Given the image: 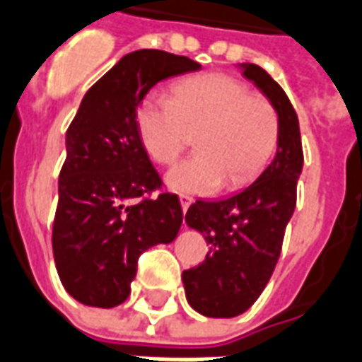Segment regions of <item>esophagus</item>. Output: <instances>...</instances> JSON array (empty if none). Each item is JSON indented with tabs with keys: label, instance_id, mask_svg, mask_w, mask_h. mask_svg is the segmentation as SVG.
<instances>
[{
	"label": "esophagus",
	"instance_id": "obj_1",
	"mask_svg": "<svg viewBox=\"0 0 362 362\" xmlns=\"http://www.w3.org/2000/svg\"><path fill=\"white\" fill-rule=\"evenodd\" d=\"M192 203H194V197H189V195H184V194L180 195V205H182V211H184V213L188 211V207L192 205Z\"/></svg>",
	"mask_w": 362,
	"mask_h": 362
}]
</instances>
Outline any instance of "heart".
Returning <instances> with one entry per match:
<instances>
[{
	"instance_id": "b5f03b06",
	"label": "heart",
	"mask_w": 362,
	"mask_h": 362,
	"mask_svg": "<svg viewBox=\"0 0 362 362\" xmlns=\"http://www.w3.org/2000/svg\"><path fill=\"white\" fill-rule=\"evenodd\" d=\"M173 95L149 92L136 109L141 146L159 165H173L197 134L199 153L167 174L170 188L213 194L226 184L240 189L263 173L280 138V120L269 99L222 72L180 80Z\"/></svg>"
}]
</instances>
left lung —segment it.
Instances as JSON below:
<instances>
[{
    "label": "left lung",
    "mask_w": 362,
    "mask_h": 362,
    "mask_svg": "<svg viewBox=\"0 0 362 362\" xmlns=\"http://www.w3.org/2000/svg\"><path fill=\"white\" fill-rule=\"evenodd\" d=\"M240 66L276 109L280 138L274 159L251 186L221 202L197 199L186 213L189 228L202 232L211 247L202 264L182 272V282L192 309L211 318L238 317L263 293L282 251L303 168L299 120L282 86L259 65Z\"/></svg>",
    "instance_id": "obj_1"
}]
</instances>
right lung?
Wrapping results in <instances>:
<instances>
[{
	"mask_svg": "<svg viewBox=\"0 0 362 362\" xmlns=\"http://www.w3.org/2000/svg\"><path fill=\"white\" fill-rule=\"evenodd\" d=\"M199 69L182 55L138 49L86 92L66 130L52 235L61 284L80 303L127 301L141 253L178 235V195L149 197L163 182L141 146L136 109L157 82Z\"/></svg>",
	"mask_w": 362,
	"mask_h": 362,
	"instance_id": "add662e5",
	"label": "right lung"
}]
</instances>
